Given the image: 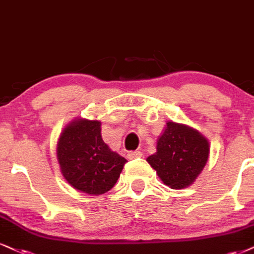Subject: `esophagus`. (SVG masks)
Wrapping results in <instances>:
<instances>
[{
    "label": "esophagus",
    "instance_id": "34e87169",
    "mask_svg": "<svg viewBox=\"0 0 254 254\" xmlns=\"http://www.w3.org/2000/svg\"><path fill=\"white\" fill-rule=\"evenodd\" d=\"M127 156H128V159H130V160H132V159L141 158V156H142V153L140 152V151H132V152H128Z\"/></svg>",
    "mask_w": 254,
    "mask_h": 254
}]
</instances>
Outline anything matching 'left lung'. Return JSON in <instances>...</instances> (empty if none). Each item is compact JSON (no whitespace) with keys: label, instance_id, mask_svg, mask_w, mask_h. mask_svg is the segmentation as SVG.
Returning <instances> with one entry per match:
<instances>
[{"label":"left lung","instance_id":"obj_1","mask_svg":"<svg viewBox=\"0 0 254 254\" xmlns=\"http://www.w3.org/2000/svg\"><path fill=\"white\" fill-rule=\"evenodd\" d=\"M208 142L199 132L184 125L168 122L159 137L156 153L147 158L160 179L171 189L190 186L208 159Z\"/></svg>","mask_w":254,"mask_h":254}]
</instances>
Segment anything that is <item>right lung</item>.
<instances>
[{
    "instance_id": "1",
    "label": "right lung",
    "mask_w": 254,
    "mask_h": 254,
    "mask_svg": "<svg viewBox=\"0 0 254 254\" xmlns=\"http://www.w3.org/2000/svg\"><path fill=\"white\" fill-rule=\"evenodd\" d=\"M100 121L71 122L61 134L58 159L62 174L75 190L103 194L117 184L127 160L112 152L101 137Z\"/></svg>"
}]
</instances>
